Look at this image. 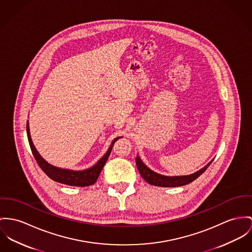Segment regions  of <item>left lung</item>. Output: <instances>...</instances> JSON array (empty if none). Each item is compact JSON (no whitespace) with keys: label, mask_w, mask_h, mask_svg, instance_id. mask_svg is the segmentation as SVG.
<instances>
[{"label":"left lung","mask_w":252,"mask_h":252,"mask_svg":"<svg viewBox=\"0 0 252 252\" xmlns=\"http://www.w3.org/2000/svg\"><path fill=\"white\" fill-rule=\"evenodd\" d=\"M135 161L139 173L142 175V177L151 185L159 186V187H178V186H183V185L189 184L192 181H194V179H196L200 174H203L206 171V169L210 166V164L212 163L213 160L211 162H209L205 167H203L199 171L195 172L194 174H189V175H181V176H167V175L157 174L154 171H152L151 169H149L143 163V161L140 159V157L138 155L136 156Z\"/></svg>","instance_id":"1"}]
</instances>
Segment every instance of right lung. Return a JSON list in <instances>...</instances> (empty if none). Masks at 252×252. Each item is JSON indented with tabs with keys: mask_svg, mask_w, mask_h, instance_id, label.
<instances>
[{
	"mask_svg": "<svg viewBox=\"0 0 252 252\" xmlns=\"http://www.w3.org/2000/svg\"><path fill=\"white\" fill-rule=\"evenodd\" d=\"M27 134H28V139H29V143H30L32 155L34 156L39 167L43 170V172L54 181H57V182L65 184V185L78 186V187L90 186V185H93L97 181L98 175L100 174L104 164L106 163V161L109 157L114 143L119 138H121V137H118L112 141V144L110 145L106 154L103 155L97 161V164H95L93 167L83 170V171H72V170H68V169H61V168L55 167V166L49 164L46 160H44L42 158V156L39 155L38 152L36 151V149L32 143L31 133H30L29 122L27 123Z\"/></svg>",
	"mask_w": 252,
	"mask_h": 252,
	"instance_id": "1",
	"label": "right lung"
}]
</instances>
